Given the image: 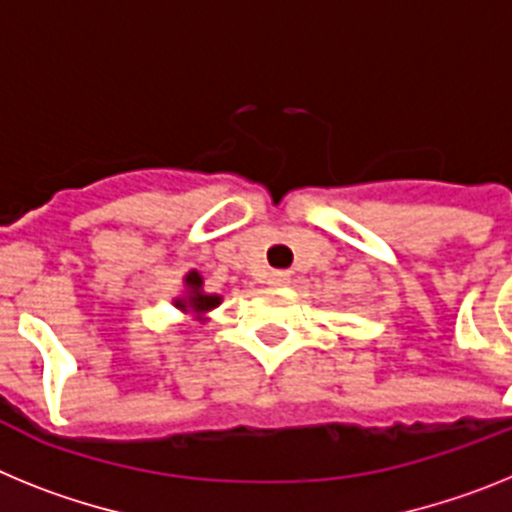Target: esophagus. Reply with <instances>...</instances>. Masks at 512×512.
Here are the masks:
<instances>
[{
    "mask_svg": "<svg viewBox=\"0 0 512 512\" xmlns=\"http://www.w3.org/2000/svg\"><path fill=\"white\" fill-rule=\"evenodd\" d=\"M268 283L270 286H288V283H291V273H288V270H273V273L268 275Z\"/></svg>",
    "mask_w": 512,
    "mask_h": 512,
    "instance_id": "obj_1",
    "label": "esophagus"
}]
</instances>
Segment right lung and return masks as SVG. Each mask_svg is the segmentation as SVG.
I'll list each match as a JSON object with an SVG mask.
<instances>
[{
    "instance_id": "1",
    "label": "right lung",
    "mask_w": 512,
    "mask_h": 512,
    "mask_svg": "<svg viewBox=\"0 0 512 512\" xmlns=\"http://www.w3.org/2000/svg\"><path fill=\"white\" fill-rule=\"evenodd\" d=\"M182 283H185V293H182L180 299H175V306L180 311H185V314H198V317H203L206 311L216 309L221 304V296L203 291V275L198 270H190L182 278Z\"/></svg>"
}]
</instances>
